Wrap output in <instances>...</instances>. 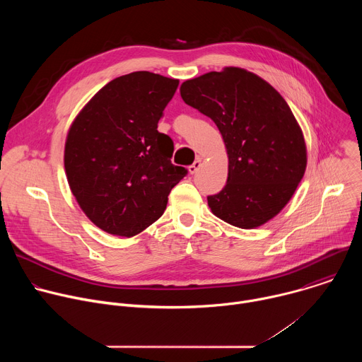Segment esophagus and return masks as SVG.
I'll use <instances>...</instances> for the list:
<instances>
[{
    "instance_id": "esophagus-1",
    "label": "esophagus",
    "mask_w": 362,
    "mask_h": 362,
    "mask_svg": "<svg viewBox=\"0 0 362 362\" xmlns=\"http://www.w3.org/2000/svg\"><path fill=\"white\" fill-rule=\"evenodd\" d=\"M200 166H202V160H200V159H196V160L193 162V165L189 166V173H190V175L197 173V170L200 169Z\"/></svg>"
}]
</instances>
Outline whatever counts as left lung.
<instances>
[{
    "label": "left lung",
    "mask_w": 362,
    "mask_h": 362,
    "mask_svg": "<svg viewBox=\"0 0 362 362\" xmlns=\"http://www.w3.org/2000/svg\"><path fill=\"white\" fill-rule=\"evenodd\" d=\"M180 95L215 122L226 146L228 182L208 196L212 214L242 229L275 218L306 169L303 134L284 97L239 67L186 80Z\"/></svg>",
    "instance_id": "left-lung-1"
}]
</instances>
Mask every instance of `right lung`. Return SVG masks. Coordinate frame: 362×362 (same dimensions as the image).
Segmentation results:
<instances>
[{
    "mask_svg": "<svg viewBox=\"0 0 362 362\" xmlns=\"http://www.w3.org/2000/svg\"><path fill=\"white\" fill-rule=\"evenodd\" d=\"M179 80L150 71L100 88L69 129L64 169L81 211L101 230L132 238L165 212L187 170L170 159L173 141L158 132Z\"/></svg>",
    "mask_w": 362,
    "mask_h": 362,
    "instance_id": "1",
    "label": "right lung"
}]
</instances>
